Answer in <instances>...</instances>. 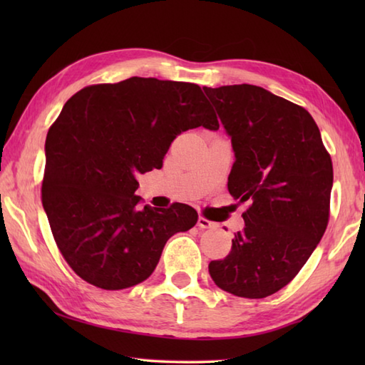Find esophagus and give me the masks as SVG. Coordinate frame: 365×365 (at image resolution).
I'll return each mask as SVG.
<instances>
[{
	"label": "esophagus",
	"instance_id": "1",
	"mask_svg": "<svg viewBox=\"0 0 365 365\" xmlns=\"http://www.w3.org/2000/svg\"><path fill=\"white\" fill-rule=\"evenodd\" d=\"M197 226L200 229H215L216 224L213 221H210V220L204 218V216H199V218H197Z\"/></svg>",
	"mask_w": 365,
	"mask_h": 365
}]
</instances>
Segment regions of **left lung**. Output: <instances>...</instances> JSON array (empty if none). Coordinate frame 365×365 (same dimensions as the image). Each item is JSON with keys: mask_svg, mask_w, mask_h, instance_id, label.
Instances as JSON below:
<instances>
[{"mask_svg": "<svg viewBox=\"0 0 365 365\" xmlns=\"http://www.w3.org/2000/svg\"><path fill=\"white\" fill-rule=\"evenodd\" d=\"M232 138L227 188L245 229L208 271L235 297L265 298L304 267L328 227L332 161L304 108L252 84L204 88Z\"/></svg>", "mask_w": 365, "mask_h": 365, "instance_id": "obj_1", "label": "left lung"}]
</instances>
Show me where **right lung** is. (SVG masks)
<instances>
[{"instance_id": "obj_1", "label": "right lung", "mask_w": 365, "mask_h": 365, "mask_svg": "<svg viewBox=\"0 0 365 365\" xmlns=\"http://www.w3.org/2000/svg\"><path fill=\"white\" fill-rule=\"evenodd\" d=\"M196 127L220 122L195 83L131 76L67 100L46 135L42 204L83 281L105 290L145 281L168 240L197 222L190 205L139 208L135 195L136 175L160 169L170 143Z\"/></svg>"}]
</instances>
